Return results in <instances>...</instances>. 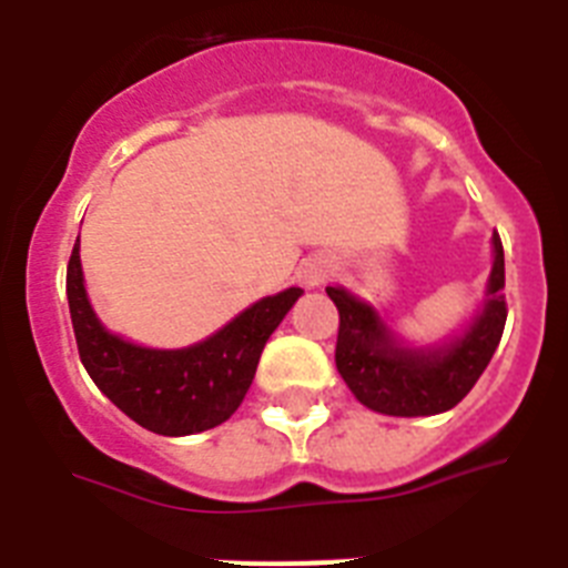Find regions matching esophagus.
Returning <instances> with one entry per match:
<instances>
[{
    "label": "esophagus",
    "instance_id": "1",
    "mask_svg": "<svg viewBox=\"0 0 568 568\" xmlns=\"http://www.w3.org/2000/svg\"><path fill=\"white\" fill-rule=\"evenodd\" d=\"M327 275H329V264L324 258L304 261V264H301V270H298L301 284H304V287H310V290L321 287V284L327 281Z\"/></svg>",
    "mask_w": 568,
    "mask_h": 568
}]
</instances>
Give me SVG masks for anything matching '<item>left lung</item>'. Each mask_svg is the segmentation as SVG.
<instances>
[{"label":"left lung","mask_w":568,"mask_h":568,"mask_svg":"<svg viewBox=\"0 0 568 568\" xmlns=\"http://www.w3.org/2000/svg\"><path fill=\"white\" fill-rule=\"evenodd\" d=\"M504 247L491 235V270L484 298L458 333L435 344H413L384 315L346 287H327L341 327L335 366L355 398L381 415L424 418L453 409L484 375L506 324Z\"/></svg>","instance_id":"8db88e82"}]
</instances>
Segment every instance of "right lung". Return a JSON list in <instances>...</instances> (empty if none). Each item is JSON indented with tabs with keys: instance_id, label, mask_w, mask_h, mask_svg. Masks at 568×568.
Returning <instances> with one entry per match:
<instances>
[{
	"instance_id": "obj_1",
	"label": "right lung",
	"mask_w": 568,
	"mask_h": 568,
	"mask_svg": "<svg viewBox=\"0 0 568 568\" xmlns=\"http://www.w3.org/2000/svg\"><path fill=\"white\" fill-rule=\"evenodd\" d=\"M301 295V287L264 295L207 338L155 349L104 327L84 287L79 239L68 261L70 321L84 369L130 420L168 438L213 429L239 409L261 349Z\"/></svg>"
}]
</instances>
